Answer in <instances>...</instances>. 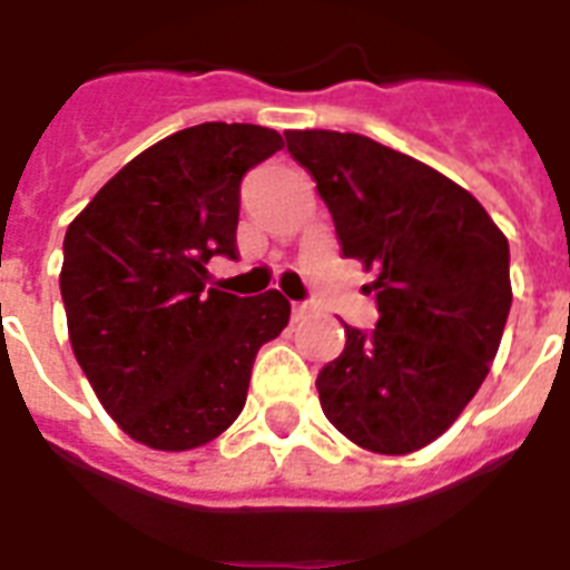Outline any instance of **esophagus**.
<instances>
[{
  "label": "esophagus",
  "mask_w": 570,
  "mask_h": 570,
  "mask_svg": "<svg viewBox=\"0 0 570 570\" xmlns=\"http://www.w3.org/2000/svg\"><path fill=\"white\" fill-rule=\"evenodd\" d=\"M304 313H307V304H293V320H304Z\"/></svg>",
  "instance_id": "obj_1"
}]
</instances>
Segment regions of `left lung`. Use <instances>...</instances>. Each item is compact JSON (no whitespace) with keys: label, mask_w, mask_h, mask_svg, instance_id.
<instances>
[{"label":"left lung","mask_w":570,"mask_h":570,"mask_svg":"<svg viewBox=\"0 0 570 570\" xmlns=\"http://www.w3.org/2000/svg\"><path fill=\"white\" fill-rule=\"evenodd\" d=\"M343 257L375 272V331L316 379L331 425L361 450L407 455L438 441L482 387L503 340L509 239L485 206L420 159L357 132L289 129Z\"/></svg>","instance_id":"1"}]
</instances>
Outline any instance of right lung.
I'll list each match as a JSON object with an SVG mask.
<instances>
[{"label":"right lung","mask_w":570,"mask_h":570,"mask_svg":"<svg viewBox=\"0 0 570 570\" xmlns=\"http://www.w3.org/2000/svg\"><path fill=\"white\" fill-rule=\"evenodd\" d=\"M284 147L254 124H197L127 163L65 236L61 298L73 355L106 414L150 450L227 432L259 346L289 322L277 289H206V263L236 257L239 183Z\"/></svg>","instance_id":"obj_1"}]
</instances>
